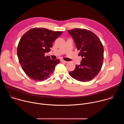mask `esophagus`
<instances>
[{
  "label": "esophagus",
  "mask_w": 124,
  "mask_h": 124,
  "mask_svg": "<svg viewBox=\"0 0 124 124\" xmlns=\"http://www.w3.org/2000/svg\"><path fill=\"white\" fill-rule=\"evenodd\" d=\"M61 62H63V63H67L68 62V61H65V60H61Z\"/></svg>",
  "instance_id": "1"
}]
</instances>
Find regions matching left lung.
<instances>
[{"mask_svg": "<svg viewBox=\"0 0 124 124\" xmlns=\"http://www.w3.org/2000/svg\"><path fill=\"white\" fill-rule=\"evenodd\" d=\"M68 32L72 36L82 59L80 65L69 73L74 79L82 82L89 81L99 74L103 60V46L99 37L92 31L75 28Z\"/></svg>", "mask_w": 124, "mask_h": 124, "instance_id": "8db88e82", "label": "left lung"}]
</instances>
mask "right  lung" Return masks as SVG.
Listing matches in <instances>:
<instances>
[{
	"label": "right lung",
	"instance_id": "right-lung-1",
	"mask_svg": "<svg viewBox=\"0 0 124 124\" xmlns=\"http://www.w3.org/2000/svg\"><path fill=\"white\" fill-rule=\"evenodd\" d=\"M63 31L44 28H33L23 35L17 47V55L25 73L32 79L41 81L54 73L59 59H51L45 54L50 51L54 42Z\"/></svg>",
	"mask_w": 124,
	"mask_h": 124
}]
</instances>
